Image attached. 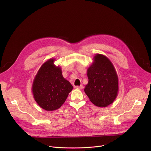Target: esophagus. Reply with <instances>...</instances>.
Listing matches in <instances>:
<instances>
[{
	"mask_svg": "<svg viewBox=\"0 0 151 151\" xmlns=\"http://www.w3.org/2000/svg\"><path fill=\"white\" fill-rule=\"evenodd\" d=\"M75 88H77V89H79V90H82L83 88V86L82 85H79V86H75Z\"/></svg>",
	"mask_w": 151,
	"mask_h": 151,
	"instance_id": "esophagus-1",
	"label": "esophagus"
}]
</instances>
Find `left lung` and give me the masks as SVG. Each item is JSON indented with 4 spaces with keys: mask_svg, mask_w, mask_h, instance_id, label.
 Instances as JSON below:
<instances>
[{
    "mask_svg": "<svg viewBox=\"0 0 151 151\" xmlns=\"http://www.w3.org/2000/svg\"><path fill=\"white\" fill-rule=\"evenodd\" d=\"M88 83L84 91L90 100L100 107L112 104L119 91L118 77L114 64L106 56L96 54L87 69Z\"/></svg>",
    "mask_w": 151,
    "mask_h": 151,
    "instance_id": "8db88e82",
    "label": "left lung"
}]
</instances>
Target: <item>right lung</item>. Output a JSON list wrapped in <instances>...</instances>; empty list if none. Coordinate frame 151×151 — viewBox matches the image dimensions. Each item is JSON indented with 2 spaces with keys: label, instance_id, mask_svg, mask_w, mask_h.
<instances>
[{
  "label": "right lung",
  "instance_id": "1",
  "mask_svg": "<svg viewBox=\"0 0 151 151\" xmlns=\"http://www.w3.org/2000/svg\"><path fill=\"white\" fill-rule=\"evenodd\" d=\"M50 58L42 64L32 84L35 100L42 109L52 111L59 109L72 90V84L63 76L60 66Z\"/></svg>",
  "mask_w": 151,
  "mask_h": 151
}]
</instances>
